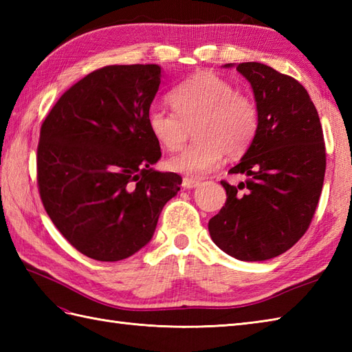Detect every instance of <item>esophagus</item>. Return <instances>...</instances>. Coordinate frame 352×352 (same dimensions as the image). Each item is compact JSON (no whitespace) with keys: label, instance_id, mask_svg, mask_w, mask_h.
Returning <instances> with one entry per match:
<instances>
[{"label":"esophagus","instance_id":"34e87169","mask_svg":"<svg viewBox=\"0 0 352 352\" xmlns=\"http://www.w3.org/2000/svg\"><path fill=\"white\" fill-rule=\"evenodd\" d=\"M199 186V180H195V178H190V177H184L183 178V188L184 189H193Z\"/></svg>","mask_w":352,"mask_h":352}]
</instances>
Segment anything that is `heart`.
<instances>
[{
    "label": "heart",
    "instance_id": "heart-1",
    "mask_svg": "<svg viewBox=\"0 0 352 352\" xmlns=\"http://www.w3.org/2000/svg\"><path fill=\"white\" fill-rule=\"evenodd\" d=\"M169 101L174 111L160 107L148 110L146 126L153 139L166 151H177L188 140L192 126L197 138L168 160V168L174 172L204 175L218 166L226 154H243L257 134V102L214 72H195L170 92Z\"/></svg>",
    "mask_w": 352,
    "mask_h": 352
}]
</instances>
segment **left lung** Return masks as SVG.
Returning <instances> with one entry per match:
<instances>
[{"mask_svg": "<svg viewBox=\"0 0 352 352\" xmlns=\"http://www.w3.org/2000/svg\"><path fill=\"white\" fill-rule=\"evenodd\" d=\"M236 69L251 83L260 124L248 151L228 170L246 182L237 188L221 182L227 201L208 231L228 256L261 261L286 252L309 230L322 192L325 142L315 104L294 77L257 62Z\"/></svg>", "mask_w": 352, "mask_h": 352, "instance_id": "1", "label": "left lung"}]
</instances>
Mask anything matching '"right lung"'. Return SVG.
I'll use <instances>...</instances> for the list:
<instances>
[{
  "label": "right lung",
  "mask_w": 352,
  "mask_h": 352,
  "mask_svg": "<svg viewBox=\"0 0 352 352\" xmlns=\"http://www.w3.org/2000/svg\"><path fill=\"white\" fill-rule=\"evenodd\" d=\"M159 86V65L104 66L71 86L42 122V204L66 241L94 260L144 248L180 190V175L151 168L162 151L146 115Z\"/></svg>",
  "instance_id": "right-lung-1"
}]
</instances>
